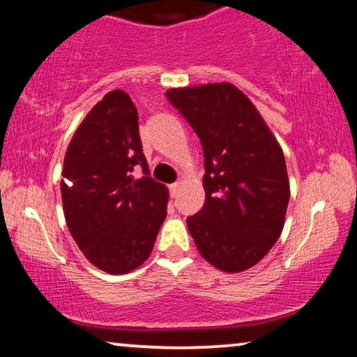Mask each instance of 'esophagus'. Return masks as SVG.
Returning a JSON list of instances; mask_svg holds the SVG:
<instances>
[{
  "label": "esophagus",
  "mask_w": 357,
  "mask_h": 357,
  "mask_svg": "<svg viewBox=\"0 0 357 357\" xmlns=\"http://www.w3.org/2000/svg\"><path fill=\"white\" fill-rule=\"evenodd\" d=\"M179 189H181V184L179 183L172 184V185H169V195L178 197L179 195Z\"/></svg>",
  "instance_id": "1"
}]
</instances>
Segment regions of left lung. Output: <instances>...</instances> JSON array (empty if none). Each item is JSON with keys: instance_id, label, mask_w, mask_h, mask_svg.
Returning <instances> with one entry per match:
<instances>
[{"instance_id": "1", "label": "left lung", "mask_w": 357, "mask_h": 357, "mask_svg": "<svg viewBox=\"0 0 357 357\" xmlns=\"http://www.w3.org/2000/svg\"><path fill=\"white\" fill-rule=\"evenodd\" d=\"M167 98L204 149L205 204L188 218L190 236L215 268L250 269L284 229L290 200L284 152L252 100L231 83L174 88Z\"/></svg>"}]
</instances>
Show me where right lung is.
Instances as JSON below:
<instances>
[{
  "label": "right lung",
  "instance_id": "1",
  "mask_svg": "<svg viewBox=\"0 0 357 357\" xmlns=\"http://www.w3.org/2000/svg\"><path fill=\"white\" fill-rule=\"evenodd\" d=\"M136 169L145 176L136 180ZM62 176L63 215L88 261L109 274L139 268L167 218L168 189L149 174L137 110L125 91L114 89L89 110Z\"/></svg>",
  "mask_w": 357,
  "mask_h": 357
}]
</instances>
